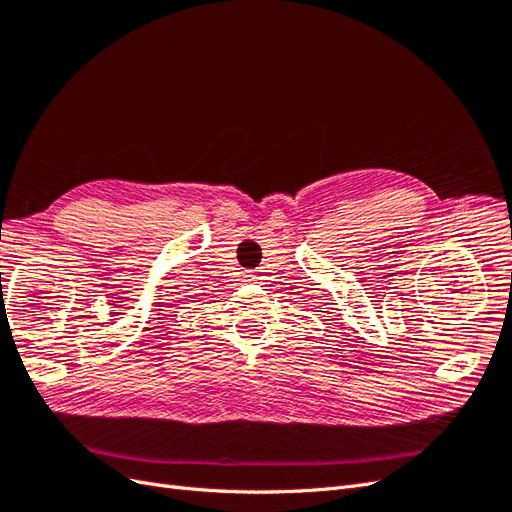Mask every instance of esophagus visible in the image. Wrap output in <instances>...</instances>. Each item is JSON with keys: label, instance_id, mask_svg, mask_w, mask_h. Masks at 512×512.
Segmentation results:
<instances>
[{"label": "esophagus", "instance_id": "obj_1", "mask_svg": "<svg viewBox=\"0 0 512 512\" xmlns=\"http://www.w3.org/2000/svg\"><path fill=\"white\" fill-rule=\"evenodd\" d=\"M245 277H247V280H250V282H256V275H254V273H247Z\"/></svg>", "mask_w": 512, "mask_h": 512}]
</instances>
